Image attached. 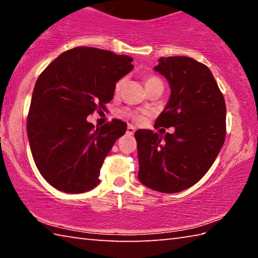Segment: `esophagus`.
Segmentation results:
<instances>
[{"label": "esophagus", "mask_w": 258, "mask_h": 258, "mask_svg": "<svg viewBox=\"0 0 258 258\" xmlns=\"http://www.w3.org/2000/svg\"><path fill=\"white\" fill-rule=\"evenodd\" d=\"M126 132H127L128 135H133L134 132H135V127H134V126H132V125H128L127 126V131H126Z\"/></svg>", "instance_id": "obj_1"}]
</instances>
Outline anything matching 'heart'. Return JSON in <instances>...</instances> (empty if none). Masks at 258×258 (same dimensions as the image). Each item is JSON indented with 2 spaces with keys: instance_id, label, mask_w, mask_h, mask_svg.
I'll list each match as a JSON object with an SVG mask.
<instances>
[{
  "instance_id": "obj_1",
  "label": "heart",
  "mask_w": 258,
  "mask_h": 258,
  "mask_svg": "<svg viewBox=\"0 0 258 258\" xmlns=\"http://www.w3.org/2000/svg\"><path fill=\"white\" fill-rule=\"evenodd\" d=\"M125 84V80L124 78H121L118 82L116 83V86H115V91L116 92H119V91L123 89V86ZM156 84H161V81L159 78L157 77H148L146 80V87H149L151 85H156ZM128 115L132 117L134 120L137 121H142L145 119V115L146 113H138V112H128Z\"/></svg>"
}]
</instances>
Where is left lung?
Here are the masks:
<instances>
[{
  "label": "left lung",
  "mask_w": 258,
  "mask_h": 258,
  "mask_svg": "<svg viewBox=\"0 0 258 258\" xmlns=\"http://www.w3.org/2000/svg\"><path fill=\"white\" fill-rule=\"evenodd\" d=\"M154 71L168 82L171 94L157 117L161 134L138 130L139 181L150 189L175 194L196 184L211 168L225 140L226 107L212 72L187 56H161Z\"/></svg>",
  "instance_id": "left-lung-1"
}]
</instances>
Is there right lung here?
Instances as JSON below:
<instances>
[{"instance_id":"1","label":"right lung","mask_w":258,"mask_h":258,"mask_svg":"<svg viewBox=\"0 0 258 258\" xmlns=\"http://www.w3.org/2000/svg\"><path fill=\"white\" fill-rule=\"evenodd\" d=\"M128 55L81 46L54 59L35 83L27 135L35 164L47 183L66 194L99 184L100 168L127 125L113 119L94 128L87 116L106 109L116 83L134 66Z\"/></svg>"}]
</instances>
